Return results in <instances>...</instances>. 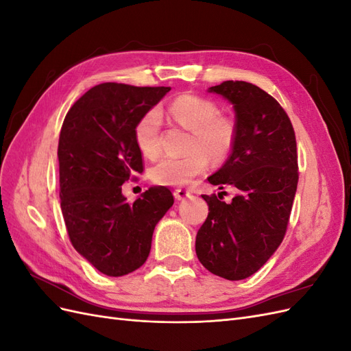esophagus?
<instances>
[{
  "label": "esophagus",
  "instance_id": "1",
  "mask_svg": "<svg viewBox=\"0 0 351 351\" xmlns=\"http://www.w3.org/2000/svg\"><path fill=\"white\" fill-rule=\"evenodd\" d=\"M190 195H192V192H190V190H184V189H176L174 190V197L177 200H183L186 197H190Z\"/></svg>",
  "mask_w": 351,
  "mask_h": 351
}]
</instances>
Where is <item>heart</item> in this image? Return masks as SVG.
Here are the masks:
<instances>
[{
    "instance_id": "heart-1",
    "label": "heart",
    "mask_w": 351,
    "mask_h": 351,
    "mask_svg": "<svg viewBox=\"0 0 351 351\" xmlns=\"http://www.w3.org/2000/svg\"><path fill=\"white\" fill-rule=\"evenodd\" d=\"M171 119L192 130L186 156H164L151 168L152 182L161 186H184L208 168V162H224L234 149L237 127L231 117L218 114L214 101L183 93L168 104ZM134 142L146 158L161 152V112L147 110L134 125Z\"/></svg>"
}]
</instances>
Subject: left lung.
Wrapping results in <instances>:
<instances>
[{"mask_svg": "<svg viewBox=\"0 0 351 351\" xmlns=\"http://www.w3.org/2000/svg\"><path fill=\"white\" fill-rule=\"evenodd\" d=\"M209 92L234 107L237 139L208 182L237 195L231 204L202 196L209 214L197 231L196 254L209 272L239 281L259 271L285 236L299 182L295 134L278 101L252 83L227 80Z\"/></svg>", "mask_w": 351, "mask_h": 351, "instance_id": "8db88e82", "label": "left lung"}]
</instances>
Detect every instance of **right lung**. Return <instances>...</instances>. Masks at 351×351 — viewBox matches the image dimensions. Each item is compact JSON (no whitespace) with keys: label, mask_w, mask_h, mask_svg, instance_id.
<instances>
[{"label":"right lung","mask_w":351,"mask_h":351,"mask_svg":"<svg viewBox=\"0 0 351 351\" xmlns=\"http://www.w3.org/2000/svg\"><path fill=\"white\" fill-rule=\"evenodd\" d=\"M169 92L165 86L101 83L69 110L58 141L60 202L70 241L108 277L141 268L155 226L173 206L167 187L127 204L121 184L143 173L137 120Z\"/></svg>","instance_id":"1"}]
</instances>
